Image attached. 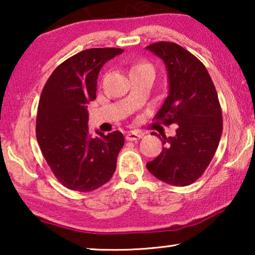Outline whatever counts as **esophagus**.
Here are the masks:
<instances>
[{
	"instance_id": "esophagus-1",
	"label": "esophagus",
	"mask_w": 255,
	"mask_h": 255,
	"mask_svg": "<svg viewBox=\"0 0 255 255\" xmlns=\"http://www.w3.org/2000/svg\"><path fill=\"white\" fill-rule=\"evenodd\" d=\"M141 137H142V134L140 133V132L131 131V132H128V133L127 134V140H128V141H135V140H138V139H140Z\"/></svg>"
}]
</instances>
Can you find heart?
<instances>
[{
	"mask_svg": "<svg viewBox=\"0 0 255 255\" xmlns=\"http://www.w3.org/2000/svg\"><path fill=\"white\" fill-rule=\"evenodd\" d=\"M144 72H148V73H152V74H154V67H153L151 62L146 60H138L130 66V74H133V73H144Z\"/></svg>",
	"mask_w": 255,
	"mask_h": 255,
	"instance_id": "obj_1",
	"label": "heart"
}]
</instances>
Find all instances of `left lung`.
<instances>
[{"label":"left lung","mask_w":255,"mask_h":255,"mask_svg":"<svg viewBox=\"0 0 255 255\" xmlns=\"http://www.w3.org/2000/svg\"><path fill=\"white\" fill-rule=\"evenodd\" d=\"M149 50L165 62L169 93L153 120L176 124V134H162L165 147L146 163L152 175L177 187L200 179L214 158L223 131L222 109L205 66L175 43L159 41Z\"/></svg>","instance_id":"8db88e82"}]
</instances>
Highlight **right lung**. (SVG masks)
I'll return each mask as SVG.
<instances>
[{
    "mask_svg": "<svg viewBox=\"0 0 255 255\" xmlns=\"http://www.w3.org/2000/svg\"><path fill=\"white\" fill-rule=\"evenodd\" d=\"M123 50L88 48L58 66L45 83L38 104L36 137L47 165L62 186L93 191L116 170L124 145L120 131L107 135L88 128L87 103L96 99L97 76L108 60Z\"/></svg>",
    "mask_w": 255,
    "mask_h": 255,
    "instance_id": "obj_1",
    "label": "right lung"
}]
</instances>
